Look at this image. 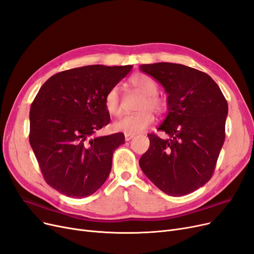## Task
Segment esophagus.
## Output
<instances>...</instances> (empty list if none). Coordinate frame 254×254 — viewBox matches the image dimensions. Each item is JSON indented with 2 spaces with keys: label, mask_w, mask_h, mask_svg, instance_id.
Wrapping results in <instances>:
<instances>
[{
  "label": "esophagus",
  "mask_w": 254,
  "mask_h": 254,
  "mask_svg": "<svg viewBox=\"0 0 254 254\" xmlns=\"http://www.w3.org/2000/svg\"><path fill=\"white\" fill-rule=\"evenodd\" d=\"M134 136H135L134 134H129V133H125V140H126V141H128V140H130V139H132Z\"/></svg>",
  "instance_id": "34e87169"
}]
</instances>
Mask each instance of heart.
<instances>
[{
    "mask_svg": "<svg viewBox=\"0 0 254 254\" xmlns=\"http://www.w3.org/2000/svg\"><path fill=\"white\" fill-rule=\"evenodd\" d=\"M130 85L138 93L144 96L141 99L137 109L134 114L127 115L122 119L116 121L113 124V128L120 132L135 134L147 129L152 123L154 118L153 113L159 115L166 108L165 101L157 96L158 84L156 81L146 74H136L129 80ZM104 105L108 114L111 116H119L121 114L119 87H111L104 98Z\"/></svg>",
    "mask_w": 254,
    "mask_h": 254,
    "instance_id": "obj_1",
    "label": "heart"
}]
</instances>
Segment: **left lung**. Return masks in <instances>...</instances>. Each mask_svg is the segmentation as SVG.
I'll use <instances>...</instances> for the list:
<instances>
[{
	"label": "left lung",
	"instance_id": "8db88e82",
	"mask_svg": "<svg viewBox=\"0 0 254 254\" xmlns=\"http://www.w3.org/2000/svg\"><path fill=\"white\" fill-rule=\"evenodd\" d=\"M139 69L168 94V115L149 134L150 147L139 159L145 175L166 194L184 196L211 178L225 139L227 101L207 74L184 64L157 63Z\"/></svg>",
	"mask_w": 254,
	"mask_h": 254
}]
</instances>
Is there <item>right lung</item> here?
<instances>
[{
  "mask_svg": "<svg viewBox=\"0 0 254 254\" xmlns=\"http://www.w3.org/2000/svg\"><path fill=\"white\" fill-rule=\"evenodd\" d=\"M132 65H86L64 70L40 87L30 108V145L47 184L62 194L84 198L103 186L123 133L95 136L110 121L108 90Z\"/></svg>",
  "mask_w": 254,
  "mask_h": 254,
  "instance_id": "right-lung-1",
  "label": "right lung"
}]
</instances>
